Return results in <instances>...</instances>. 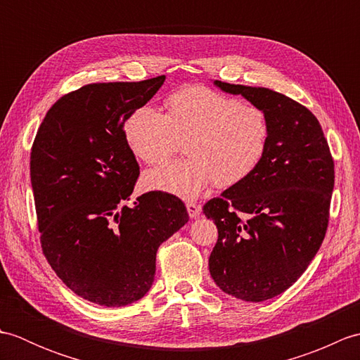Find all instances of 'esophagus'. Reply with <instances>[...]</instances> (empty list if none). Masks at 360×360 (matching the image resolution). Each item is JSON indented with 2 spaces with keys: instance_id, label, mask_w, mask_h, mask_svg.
<instances>
[{
  "instance_id": "obj_1",
  "label": "esophagus",
  "mask_w": 360,
  "mask_h": 360,
  "mask_svg": "<svg viewBox=\"0 0 360 360\" xmlns=\"http://www.w3.org/2000/svg\"><path fill=\"white\" fill-rule=\"evenodd\" d=\"M187 212H188L190 218H196V217H200V213H201V205H200V204H196V202H187Z\"/></svg>"
}]
</instances>
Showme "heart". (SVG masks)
<instances>
[{"label":"heart","instance_id":"heart-1","mask_svg":"<svg viewBox=\"0 0 360 360\" xmlns=\"http://www.w3.org/2000/svg\"><path fill=\"white\" fill-rule=\"evenodd\" d=\"M165 108L142 106L125 122L129 150L148 165L164 162L186 141L188 158L145 173V188L195 200L213 182L231 188L249 179L269 151L271 122L258 106L192 86L173 93Z\"/></svg>","mask_w":360,"mask_h":360}]
</instances>
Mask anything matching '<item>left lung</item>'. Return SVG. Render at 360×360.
Here are the masks:
<instances>
[{
	"instance_id": "8db88e82",
	"label": "left lung",
	"mask_w": 360,
	"mask_h": 360,
	"mask_svg": "<svg viewBox=\"0 0 360 360\" xmlns=\"http://www.w3.org/2000/svg\"><path fill=\"white\" fill-rule=\"evenodd\" d=\"M241 94L271 122L269 151L258 170L204 205L218 241L209 271L219 289L263 302L292 286L325 238L334 160L317 117L277 91L215 80Z\"/></svg>"
}]
</instances>
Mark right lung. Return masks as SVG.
<instances>
[{"instance_id": "1", "label": "right lung", "mask_w": 360, "mask_h": 360, "mask_svg": "<svg viewBox=\"0 0 360 360\" xmlns=\"http://www.w3.org/2000/svg\"><path fill=\"white\" fill-rule=\"evenodd\" d=\"M91 83L51 106L30 150V182L43 254L72 292L125 307L148 292L160 244L188 221L184 202L148 192L127 205L139 164L125 122L162 86Z\"/></svg>"}]
</instances>
